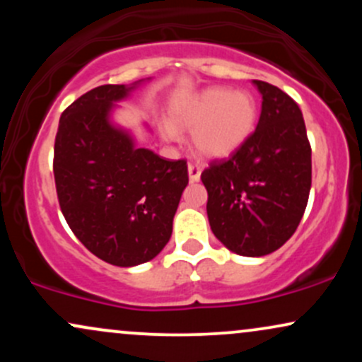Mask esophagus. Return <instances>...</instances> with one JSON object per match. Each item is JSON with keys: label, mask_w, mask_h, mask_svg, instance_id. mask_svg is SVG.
Wrapping results in <instances>:
<instances>
[{"label": "esophagus", "mask_w": 362, "mask_h": 362, "mask_svg": "<svg viewBox=\"0 0 362 362\" xmlns=\"http://www.w3.org/2000/svg\"><path fill=\"white\" fill-rule=\"evenodd\" d=\"M202 168L197 163H189V178L190 182H197L201 178Z\"/></svg>", "instance_id": "obj_1"}]
</instances>
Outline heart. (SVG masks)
Listing matches in <instances>:
<instances>
[{
	"label": "heart",
	"mask_w": 362,
	"mask_h": 362,
	"mask_svg": "<svg viewBox=\"0 0 362 362\" xmlns=\"http://www.w3.org/2000/svg\"><path fill=\"white\" fill-rule=\"evenodd\" d=\"M259 119V105L243 90L209 88L180 102L172 112V124L161 132L170 141L178 129L192 131V146L201 156L224 158L235 153L252 136Z\"/></svg>",
	"instance_id": "heart-1"
}]
</instances>
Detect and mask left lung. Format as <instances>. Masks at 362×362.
Listing matches in <instances>:
<instances>
[{
	"label": "left lung",
	"instance_id": "left-lung-1",
	"mask_svg": "<svg viewBox=\"0 0 362 362\" xmlns=\"http://www.w3.org/2000/svg\"><path fill=\"white\" fill-rule=\"evenodd\" d=\"M253 85L262 95L257 129L201 175L211 230L243 257L269 255L288 242L311 189V148L300 107L271 83Z\"/></svg>",
	"mask_w": 362,
	"mask_h": 362
}]
</instances>
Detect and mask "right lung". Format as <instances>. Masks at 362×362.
Segmentation results:
<instances>
[{
    "label": "right lung",
    "mask_w": 362,
    "mask_h": 362,
    "mask_svg": "<svg viewBox=\"0 0 362 362\" xmlns=\"http://www.w3.org/2000/svg\"><path fill=\"white\" fill-rule=\"evenodd\" d=\"M141 81L86 91L62 112L54 143V180L66 223L93 255L119 267L144 264L163 250L189 184L185 160L138 148L110 120L115 103Z\"/></svg>",
    "instance_id": "right-lung-1"
}]
</instances>
